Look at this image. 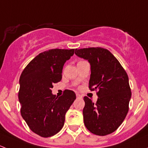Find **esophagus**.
<instances>
[{
	"label": "esophagus",
	"mask_w": 148,
	"mask_h": 148,
	"mask_svg": "<svg viewBox=\"0 0 148 148\" xmlns=\"http://www.w3.org/2000/svg\"><path fill=\"white\" fill-rule=\"evenodd\" d=\"M76 96H77V98H82V96L81 95H79V93L76 94Z\"/></svg>",
	"instance_id": "34e87169"
}]
</instances>
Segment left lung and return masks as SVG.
I'll return each mask as SVG.
<instances>
[{"mask_svg": "<svg viewBox=\"0 0 148 148\" xmlns=\"http://www.w3.org/2000/svg\"><path fill=\"white\" fill-rule=\"evenodd\" d=\"M75 54L90 64L89 87L91 90H97V102L94 103L87 97H84L85 126L97 135L112 133L120 126L129 110L131 90L127 74L107 49H77Z\"/></svg>", "mask_w": 148, "mask_h": 148, "instance_id": "obj_1", "label": "left lung"}]
</instances>
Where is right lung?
<instances>
[{"label":"right lung","instance_id":"add662e5","mask_svg":"<svg viewBox=\"0 0 148 148\" xmlns=\"http://www.w3.org/2000/svg\"><path fill=\"white\" fill-rule=\"evenodd\" d=\"M74 49H50L39 53L23 69L19 79L21 113L30 129L43 138L56 135L64 125L65 114L76 99L73 91L62 96L51 93L53 84L60 82L65 62Z\"/></svg>","mask_w":148,"mask_h":148}]
</instances>
